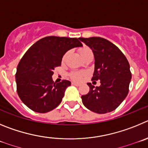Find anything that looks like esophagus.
Masks as SVG:
<instances>
[{
    "instance_id": "34e87169",
    "label": "esophagus",
    "mask_w": 148,
    "mask_h": 148,
    "mask_svg": "<svg viewBox=\"0 0 148 148\" xmlns=\"http://www.w3.org/2000/svg\"><path fill=\"white\" fill-rule=\"evenodd\" d=\"M71 84H72L73 86H80V84L78 83V82H71Z\"/></svg>"
}]
</instances>
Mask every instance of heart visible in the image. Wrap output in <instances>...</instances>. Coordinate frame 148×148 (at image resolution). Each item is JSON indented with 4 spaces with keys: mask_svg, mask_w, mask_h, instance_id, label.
Wrapping results in <instances>:
<instances>
[{
    "mask_svg": "<svg viewBox=\"0 0 148 148\" xmlns=\"http://www.w3.org/2000/svg\"><path fill=\"white\" fill-rule=\"evenodd\" d=\"M79 54H80L81 57H82V58H85L87 55H88L89 54H90V53H93L92 51L90 50L89 48L88 47H83L82 48V49H79ZM68 54H69V53H66V54H64V56H63V58H62V62H65L66 60V58H67ZM84 75L83 73L82 72H71V74H70V77L72 78L73 79H75V80H80L82 78V76Z\"/></svg>",
    "mask_w": 148,
    "mask_h": 148,
    "instance_id": "obj_1",
    "label": "heart"
}]
</instances>
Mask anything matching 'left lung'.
I'll list each match as a JSON object with an SVG mask.
<instances>
[{"instance_id": "left-lung-1", "label": "left lung", "mask_w": 148, "mask_h": 148, "mask_svg": "<svg viewBox=\"0 0 148 148\" xmlns=\"http://www.w3.org/2000/svg\"><path fill=\"white\" fill-rule=\"evenodd\" d=\"M92 49L95 68L91 80H100V86L88 83L90 90L81 97L88 109L97 113L111 112L125 99L131 79L130 65L127 58L116 46L98 37L79 38Z\"/></svg>"}]
</instances>
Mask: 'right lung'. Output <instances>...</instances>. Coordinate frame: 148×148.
I'll use <instances>...</instances> for the list:
<instances>
[{"label":"right lung","mask_w":148,"mask_h":148,"mask_svg":"<svg viewBox=\"0 0 148 148\" xmlns=\"http://www.w3.org/2000/svg\"><path fill=\"white\" fill-rule=\"evenodd\" d=\"M82 46L77 38L49 36L28 49L18 63L15 79L20 99L29 108L44 114L59 106L71 82H54V68L61 66L66 51Z\"/></svg>","instance_id":"1"}]
</instances>
